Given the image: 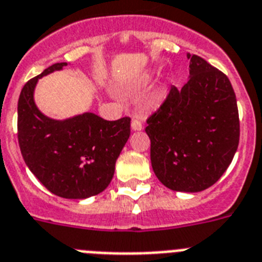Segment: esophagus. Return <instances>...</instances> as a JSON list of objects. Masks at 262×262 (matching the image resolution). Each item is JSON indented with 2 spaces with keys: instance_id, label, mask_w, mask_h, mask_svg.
I'll use <instances>...</instances> for the list:
<instances>
[{
  "instance_id": "esophagus-1",
  "label": "esophagus",
  "mask_w": 262,
  "mask_h": 262,
  "mask_svg": "<svg viewBox=\"0 0 262 262\" xmlns=\"http://www.w3.org/2000/svg\"><path fill=\"white\" fill-rule=\"evenodd\" d=\"M131 128H133L134 131H140V129L143 128L142 122H140L139 119H133V122H131Z\"/></svg>"
}]
</instances>
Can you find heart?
I'll return each mask as SVG.
<instances>
[{
	"label": "heart",
	"instance_id": "obj_1",
	"mask_svg": "<svg viewBox=\"0 0 262 262\" xmlns=\"http://www.w3.org/2000/svg\"><path fill=\"white\" fill-rule=\"evenodd\" d=\"M149 78H151V77H149V75H146V77H144V79H146V80H148Z\"/></svg>",
	"mask_w": 262,
	"mask_h": 262
}]
</instances>
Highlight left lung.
I'll list each match as a JSON object with an SVG mask.
<instances>
[{"label":"left lung","mask_w":262,"mask_h":262,"mask_svg":"<svg viewBox=\"0 0 262 262\" xmlns=\"http://www.w3.org/2000/svg\"><path fill=\"white\" fill-rule=\"evenodd\" d=\"M189 80L172 86L147 119L151 164L172 191L200 192L223 176L240 140L237 100L228 77L199 55L187 54Z\"/></svg>","instance_id":"1"}]
</instances>
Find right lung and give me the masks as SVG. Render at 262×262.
<instances>
[{"instance_id": "obj_1", "label": "right lung", "mask_w": 262, "mask_h": 262, "mask_svg": "<svg viewBox=\"0 0 262 262\" xmlns=\"http://www.w3.org/2000/svg\"><path fill=\"white\" fill-rule=\"evenodd\" d=\"M66 64H51L26 82L18 99L17 135L25 163L51 193L86 199L111 183L116 159L129 138L131 119L104 120L93 113L64 120L43 115L34 103L35 84Z\"/></svg>"}]
</instances>
